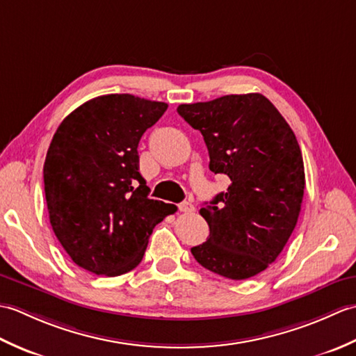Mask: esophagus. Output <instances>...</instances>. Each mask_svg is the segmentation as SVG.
Returning a JSON list of instances; mask_svg holds the SVG:
<instances>
[{
	"label": "esophagus",
	"instance_id": "1",
	"mask_svg": "<svg viewBox=\"0 0 356 356\" xmlns=\"http://www.w3.org/2000/svg\"><path fill=\"white\" fill-rule=\"evenodd\" d=\"M177 207H179L180 213H193V211H194V207H193L191 202H182V203H179Z\"/></svg>",
	"mask_w": 356,
	"mask_h": 356
}]
</instances>
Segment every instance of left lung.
<instances>
[{
  "mask_svg": "<svg viewBox=\"0 0 356 356\" xmlns=\"http://www.w3.org/2000/svg\"><path fill=\"white\" fill-rule=\"evenodd\" d=\"M177 113L202 133L209 170L231 180L200 208L209 237L191 254L226 278L260 274L283 251L303 202L305 165L292 128L260 93L182 104Z\"/></svg>",
  "mask_w": 356,
  "mask_h": 356,
  "instance_id": "8db88e82",
  "label": "left lung"
}]
</instances>
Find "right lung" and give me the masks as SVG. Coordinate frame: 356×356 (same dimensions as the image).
I'll list each match as a JSON object with an SVG mask.
<instances>
[{"instance_id":"obj_1","label":"right lung","mask_w":356,"mask_h":356,"mask_svg":"<svg viewBox=\"0 0 356 356\" xmlns=\"http://www.w3.org/2000/svg\"><path fill=\"white\" fill-rule=\"evenodd\" d=\"M168 104L104 95L82 104L53 136L44 191L53 232L79 268L118 277L142 261L154 226L177 207L148 197L138 145Z\"/></svg>"}]
</instances>
